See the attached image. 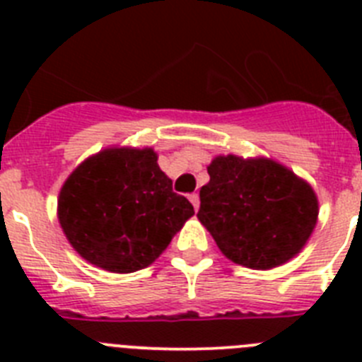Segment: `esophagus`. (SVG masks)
<instances>
[{
    "instance_id": "obj_1",
    "label": "esophagus",
    "mask_w": 362,
    "mask_h": 362,
    "mask_svg": "<svg viewBox=\"0 0 362 362\" xmlns=\"http://www.w3.org/2000/svg\"><path fill=\"white\" fill-rule=\"evenodd\" d=\"M188 199H190V203L194 204V209H199V196H197V194H190V197H188Z\"/></svg>"
}]
</instances>
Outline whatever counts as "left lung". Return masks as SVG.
<instances>
[{
    "instance_id": "1",
    "label": "left lung",
    "mask_w": 362,
    "mask_h": 362,
    "mask_svg": "<svg viewBox=\"0 0 362 362\" xmlns=\"http://www.w3.org/2000/svg\"><path fill=\"white\" fill-rule=\"evenodd\" d=\"M206 170L197 219L226 259L272 270L305 248L319 219L317 194L306 179L264 156H216Z\"/></svg>"
}]
</instances>
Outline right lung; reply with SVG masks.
<instances>
[{"instance_id": "obj_1", "label": "right lung", "mask_w": 362, "mask_h": 362, "mask_svg": "<svg viewBox=\"0 0 362 362\" xmlns=\"http://www.w3.org/2000/svg\"><path fill=\"white\" fill-rule=\"evenodd\" d=\"M194 216L172 190L152 146H107L79 163L57 196V221L86 263L112 274L143 270Z\"/></svg>"}]
</instances>
